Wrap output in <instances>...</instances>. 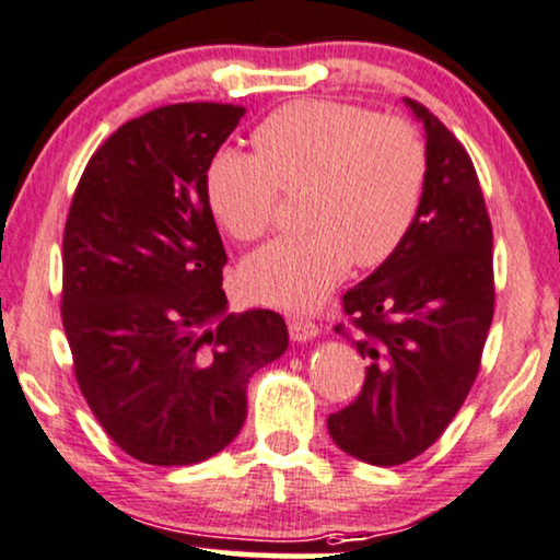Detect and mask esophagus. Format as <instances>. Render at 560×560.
Returning a JSON list of instances; mask_svg holds the SVG:
<instances>
[{"instance_id":"1","label":"esophagus","mask_w":560,"mask_h":560,"mask_svg":"<svg viewBox=\"0 0 560 560\" xmlns=\"http://www.w3.org/2000/svg\"><path fill=\"white\" fill-rule=\"evenodd\" d=\"M288 329L293 342H308V339L318 337V326L314 322H308V318H290Z\"/></svg>"}]
</instances>
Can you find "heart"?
<instances>
[{
	"instance_id": "obj_1",
	"label": "heart",
	"mask_w": 560,
	"mask_h": 560,
	"mask_svg": "<svg viewBox=\"0 0 560 560\" xmlns=\"http://www.w3.org/2000/svg\"><path fill=\"white\" fill-rule=\"evenodd\" d=\"M257 156L223 151L206 177L208 206L236 242L272 226L280 192H303V234L278 238L242 265L246 293L267 306L311 311L352 259L375 267L409 236L427 187V147L404 118L303 100L254 133Z\"/></svg>"
}]
</instances>
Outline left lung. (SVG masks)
<instances>
[{
    "label": "left lung",
    "mask_w": 560,
    "mask_h": 560,
    "mask_svg": "<svg viewBox=\"0 0 560 560\" xmlns=\"http://www.w3.org/2000/svg\"><path fill=\"white\" fill-rule=\"evenodd\" d=\"M404 103L427 138L422 208L404 244L342 298L368 368L360 396L326 422L370 466L438 442L474 386L493 318V236L474 162L424 105Z\"/></svg>",
    "instance_id": "obj_1"
}]
</instances>
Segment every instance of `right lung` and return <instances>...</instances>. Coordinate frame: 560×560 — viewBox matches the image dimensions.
<instances>
[{
	"instance_id": "obj_1",
	"label": "right lung",
	"mask_w": 560,
	"mask_h": 560,
	"mask_svg": "<svg viewBox=\"0 0 560 560\" xmlns=\"http://www.w3.org/2000/svg\"><path fill=\"white\" fill-rule=\"evenodd\" d=\"M244 107L183 103L94 151L63 231V303L79 388L115 445L149 466L221 453L249 377L288 350L280 314H229L206 177Z\"/></svg>"
}]
</instances>
